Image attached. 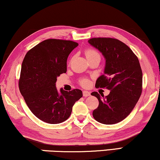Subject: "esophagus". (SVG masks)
Wrapping results in <instances>:
<instances>
[{
	"label": "esophagus",
	"mask_w": 160,
	"mask_h": 160,
	"mask_svg": "<svg viewBox=\"0 0 160 160\" xmlns=\"http://www.w3.org/2000/svg\"><path fill=\"white\" fill-rule=\"evenodd\" d=\"M90 95V92L88 91H83V96L84 97H88V96Z\"/></svg>",
	"instance_id": "obj_1"
}]
</instances>
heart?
<instances>
[{"instance_id":"1","label":"heart","mask_w":160,"mask_h":160,"mask_svg":"<svg viewBox=\"0 0 160 160\" xmlns=\"http://www.w3.org/2000/svg\"><path fill=\"white\" fill-rule=\"evenodd\" d=\"M85 55H86L87 59L93 58V57L96 56H100V54L98 52L95 50L94 49H92V48H87V49H85ZM81 84L84 87H88L89 85V81L87 78H84L80 82Z\"/></svg>"}]
</instances>
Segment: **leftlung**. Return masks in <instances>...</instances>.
Instances as JSON below:
<instances>
[{"mask_svg":"<svg viewBox=\"0 0 160 160\" xmlns=\"http://www.w3.org/2000/svg\"><path fill=\"white\" fill-rule=\"evenodd\" d=\"M106 60L104 74L96 81V87L111 90L104 97L93 92L99 106L93 111L94 119L104 124H113L130 114L142 92L143 73L137 56L125 43L111 38H93L88 41Z\"/></svg>","mask_w":160,"mask_h":160,"instance_id":"8db88e82","label":"left lung"}]
</instances>
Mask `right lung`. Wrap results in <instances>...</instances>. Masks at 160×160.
I'll list each match as a JSON object with an SVG mask.
<instances>
[{
    "label": "right lung",
    "instance_id": "obj_1",
    "mask_svg": "<svg viewBox=\"0 0 160 160\" xmlns=\"http://www.w3.org/2000/svg\"><path fill=\"white\" fill-rule=\"evenodd\" d=\"M78 43L47 39L28 52L21 68L19 88L32 113L41 121L59 124L68 119L75 102L82 97L78 89L56 88L57 78L66 73L67 59Z\"/></svg>",
    "mask_w": 160,
    "mask_h": 160
}]
</instances>
